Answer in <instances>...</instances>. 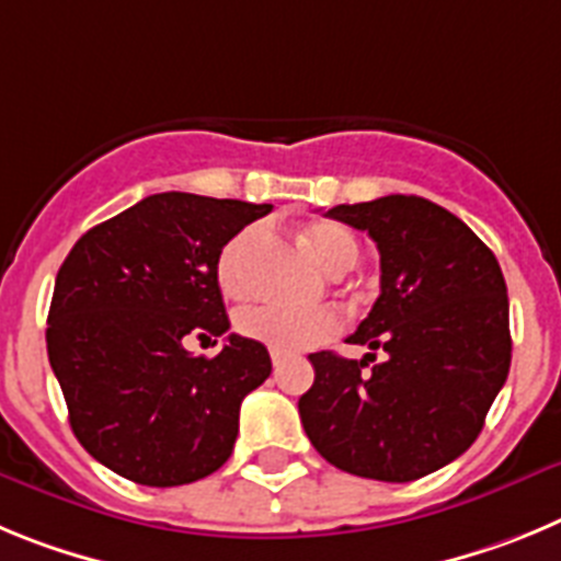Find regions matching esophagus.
Instances as JSON below:
<instances>
[{
    "label": "esophagus",
    "mask_w": 561,
    "mask_h": 561,
    "mask_svg": "<svg viewBox=\"0 0 561 561\" xmlns=\"http://www.w3.org/2000/svg\"><path fill=\"white\" fill-rule=\"evenodd\" d=\"M271 363H274L276 371H282V366H285V363H287V357L279 355V352H274V355H271Z\"/></svg>",
    "instance_id": "1"
}]
</instances>
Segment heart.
Instances as JSON below:
<instances>
[{"mask_svg":"<svg viewBox=\"0 0 561 561\" xmlns=\"http://www.w3.org/2000/svg\"><path fill=\"white\" fill-rule=\"evenodd\" d=\"M268 231L265 226L254 224L237 231L218 256V282L226 296L231 299H249L256 285V260L265 249ZM316 260L330 274H346L355 268L360 245L357 237L346 226L335 220H318L307 229ZM240 335L279 352V355H299V352L316 350L341 330V316L335 310H285V307H251L237 316Z\"/></svg>","mask_w":561,"mask_h":561,"instance_id":"obj_1","label":"heart"}]
</instances>
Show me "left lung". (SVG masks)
Instances as JSON below:
<instances>
[{"mask_svg":"<svg viewBox=\"0 0 561 561\" xmlns=\"http://www.w3.org/2000/svg\"><path fill=\"white\" fill-rule=\"evenodd\" d=\"M327 215L377 243L380 296L346 337L371 350L363 360L310 355L301 425L343 472L416 481L469 450L506 382V279L481 237L427 198L386 195ZM375 348L387 352L380 364Z\"/></svg>","mask_w":561,"mask_h":561,"instance_id":"obj_1","label":"left lung"}]
</instances>
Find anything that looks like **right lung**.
<instances>
[{"instance_id": "1", "label": "right lung", "mask_w": 561, "mask_h": 561, "mask_svg": "<svg viewBox=\"0 0 561 561\" xmlns=\"http://www.w3.org/2000/svg\"><path fill=\"white\" fill-rule=\"evenodd\" d=\"M271 204L148 195L80 237L55 276L47 355L69 425L85 453L142 486L211 476L234 450L245 393L268 380L271 355L226 337L220 355L186 335L229 330L218 256Z\"/></svg>"}]
</instances>
